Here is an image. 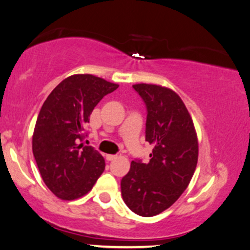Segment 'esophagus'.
<instances>
[{
	"instance_id": "1",
	"label": "esophagus",
	"mask_w": 250,
	"mask_h": 250,
	"mask_svg": "<svg viewBox=\"0 0 250 250\" xmlns=\"http://www.w3.org/2000/svg\"><path fill=\"white\" fill-rule=\"evenodd\" d=\"M115 159H117V155H106L107 161H114Z\"/></svg>"
}]
</instances>
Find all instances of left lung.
I'll return each mask as SVG.
<instances>
[{
  "mask_svg": "<svg viewBox=\"0 0 250 250\" xmlns=\"http://www.w3.org/2000/svg\"><path fill=\"white\" fill-rule=\"evenodd\" d=\"M132 87L147 106L146 142L153 152L147 164L131 162L121 180V194L133 213L149 217L173 205L188 187L198 161V139L175 91L153 83Z\"/></svg>",
  "mask_w": 250,
  "mask_h": 250,
  "instance_id": "obj_1",
  "label": "left lung"
}]
</instances>
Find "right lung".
Here are the masks:
<instances>
[{"instance_id": "right-lung-1", "label": "right lung", "mask_w": 250, "mask_h": 250, "mask_svg": "<svg viewBox=\"0 0 250 250\" xmlns=\"http://www.w3.org/2000/svg\"><path fill=\"white\" fill-rule=\"evenodd\" d=\"M118 87L79 73L62 80L44 102L33 133V154L44 184L59 198L85 196L103 173L104 157L79 143L94 107Z\"/></svg>"}]
</instances>
